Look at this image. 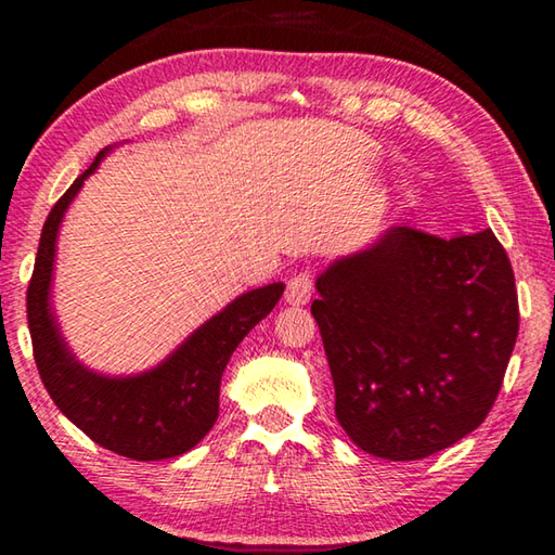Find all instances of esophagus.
<instances>
[{
    "mask_svg": "<svg viewBox=\"0 0 555 555\" xmlns=\"http://www.w3.org/2000/svg\"><path fill=\"white\" fill-rule=\"evenodd\" d=\"M313 288H315V281L311 274H308V271H300V274L291 276L288 286H286V304H291V306L308 304L313 296Z\"/></svg>",
    "mask_w": 555,
    "mask_h": 555,
    "instance_id": "34e87169",
    "label": "esophagus"
}]
</instances>
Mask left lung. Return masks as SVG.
<instances>
[{
    "instance_id": "left-lung-1",
    "label": "left lung",
    "mask_w": 555,
    "mask_h": 555,
    "mask_svg": "<svg viewBox=\"0 0 555 555\" xmlns=\"http://www.w3.org/2000/svg\"><path fill=\"white\" fill-rule=\"evenodd\" d=\"M315 288L335 416L357 448L421 460L487 418L519 335L512 261L492 230L446 240L403 224Z\"/></svg>"
}]
</instances>
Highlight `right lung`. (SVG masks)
<instances>
[{
  "mask_svg": "<svg viewBox=\"0 0 555 555\" xmlns=\"http://www.w3.org/2000/svg\"><path fill=\"white\" fill-rule=\"evenodd\" d=\"M102 156L105 152L75 178L43 222L26 291L34 360L55 406L98 446L131 460L176 457L198 446L218 421L222 372L242 337L279 304L284 284L255 288L232 300L152 372L129 379L88 372L63 343L49 308V286L63 212Z\"/></svg>",
  "mask_w": 555,
  "mask_h": 555,
  "instance_id": "obj_1",
  "label": "right lung"
}]
</instances>
